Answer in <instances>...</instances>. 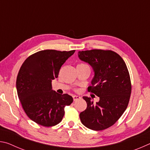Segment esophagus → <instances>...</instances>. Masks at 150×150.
<instances>
[{"label": "esophagus", "instance_id": "1", "mask_svg": "<svg viewBox=\"0 0 150 150\" xmlns=\"http://www.w3.org/2000/svg\"><path fill=\"white\" fill-rule=\"evenodd\" d=\"M73 100L76 101V100H77L79 99H80L81 97H80L79 96H77V95H73Z\"/></svg>", "mask_w": 150, "mask_h": 150}]
</instances>
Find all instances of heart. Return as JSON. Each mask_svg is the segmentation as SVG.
<instances>
[{
  "mask_svg": "<svg viewBox=\"0 0 150 150\" xmlns=\"http://www.w3.org/2000/svg\"><path fill=\"white\" fill-rule=\"evenodd\" d=\"M79 65H84V64H82V63H81V64H79Z\"/></svg>",
  "mask_w": 150,
  "mask_h": 150,
  "instance_id": "obj_1",
  "label": "heart"
}]
</instances>
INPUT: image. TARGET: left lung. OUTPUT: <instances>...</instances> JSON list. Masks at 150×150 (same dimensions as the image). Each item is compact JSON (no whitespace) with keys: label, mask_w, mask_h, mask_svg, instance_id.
<instances>
[{"label":"left lung","mask_w":150,"mask_h":150,"mask_svg":"<svg viewBox=\"0 0 150 150\" xmlns=\"http://www.w3.org/2000/svg\"><path fill=\"white\" fill-rule=\"evenodd\" d=\"M78 56L92 67L95 75L88 91L100 98L95 104L90 97L83 96L87 107L80 113L81 121L91 130H105L120 118L128 106L132 90L128 70L122 58L111 50L82 51Z\"/></svg>","instance_id":"1"}]
</instances>
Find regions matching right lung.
Here are the masks:
<instances>
[{"label": "right lung", "instance_id": "obj_1", "mask_svg": "<svg viewBox=\"0 0 150 150\" xmlns=\"http://www.w3.org/2000/svg\"><path fill=\"white\" fill-rule=\"evenodd\" d=\"M75 50H42L24 61L16 79V90L24 110L32 121L50 127L62 120L65 106L73 103L67 94L52 90V81L58 77L60 68Z\"/></svg>", "mask_w": 150, "mask_h": 150}]
</instances>
